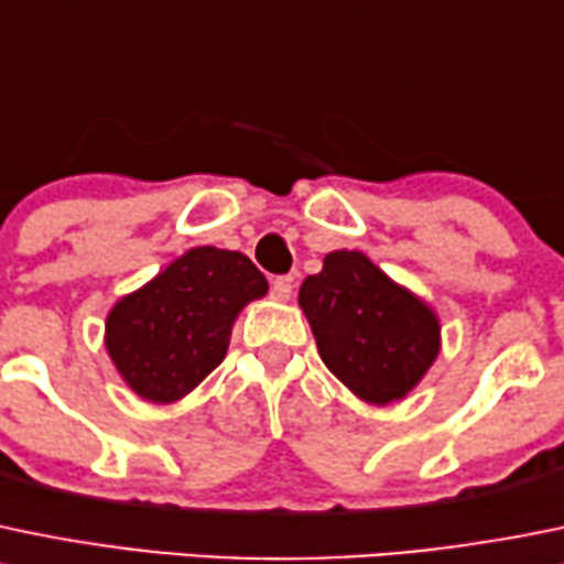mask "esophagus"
Returning <instances> with one entry per match:
<instances>
[{"instance_id":"1","label":"esophagus","mask_w":564,"mask_h":564,"mask_svg":"<svg viewBox=\"0 0 564 564\" xmlns=\"http://www.w3.org/2000/svg\"><path fill=\"white\" fill-rule=\"evenodd\" d=\"M292 292H294V283H292V278H286V275L275 278L270 286L272 300H278V303H286V300L292 297Z\"/></svg>"}]
</instances>
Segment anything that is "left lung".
I'll list each match as a JSON object with an SVG mask.
<instances>
[{"instance_id":"1","label":"left lung","mask_w":564,"mask_h":564,"mask_svg":"<svg viewBox=\"0 0 564 564\" xmlns=\"http://www.w3.org/2000/svg\"><path fill=\"white\" fill-rule=\"evenodd\" d=\"M300 308L327 369L371 404L402 399L441 349L438 316L358 250L327 253Z\"/></svg>"}]
</instances>
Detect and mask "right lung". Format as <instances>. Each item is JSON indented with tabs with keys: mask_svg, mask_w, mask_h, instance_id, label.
Here are the masks:
<instances>
[{
	"mask_svg": "<svg viewBox=\"0 0 564 564\" xmlns=\"http://www.w3.org/2000/svg\"><path fill=\"white\" fill-rule=\"evenodd\" d=\"M264 294L267 278L245 253L187 250L109 311V358L131 391L176 402L223 364L237 314Z\"/></svg>",
	"mask_w": 564,
	"mask_h": 564,
	"instance_id": "1",
	"label": "right lung"
}]
</instances>
